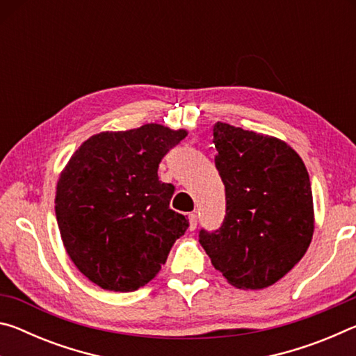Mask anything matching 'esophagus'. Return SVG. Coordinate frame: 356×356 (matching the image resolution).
I'll return each instance as SVG.
<instances>
[{
    "mask_svg": "<svg viewBox=\"0 0 356 356\" xmlns=\"http://www.w3.org/2000/svg\"><path fill=\"white\" fill-rule=\"evenodd\" d=\"M188 221H190V231H195L197 226V216L196 213H190L188 215Z\"/></svg>",
    "mask_w": 356,
    "mask_h": 356,
    "instance_id": "obj_1",
    "label": "esophagus"
}]
</instances>
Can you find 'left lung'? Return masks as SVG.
<instances>
[{"label":"left lung","instance_id":"obj_1","mask_svg":"<svg viewBox=\"0 0 356 356\" xmlns=\"http://www.w3.org/2000/svg\"><path fill=\"white\" fill-rule=\"evenodd\" d=\"M213 143L226 216L218 231L200 232V243L229 284L261 291L309 248L316 222L309 174L276 136L216 122Z\"/></svg>","mask_w":356,"mask_h":356}]
</instances>
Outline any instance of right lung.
I'll return each instance as SVG.
<instances>
[{"label":"right lung","instance_id":"1","mask_svg":"<svg viewBox=\"0 0 356 356\" xmlns=\"http://www.w3.org/2000/svg\"><path fill=\"white\" fill-rule=\"evenodd\" d=\"M188 131L161 124L100 131L59 174L55 212L65 251L94 284L134 292L159 275L188 220L170 209L171 184L159 179L165 154Z\"/></svg>","mask_w":356,"mask_h":356}]
</instances>
